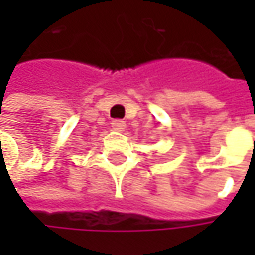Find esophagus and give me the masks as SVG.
<instances>
[{"mask_svg":"<svg viewBox=\"0 0 255 255\" xmlns=\"http://www.w3.org/2000/svg\"><path fill=\"white\" fill-rule=\"evenodd\" d=\"M112 128L116 130H123L126 128V122L122 119H115V121H112Z\"/></svg>","mask_w":255,"mask_h":255,"instance_id":"esophagus-1","label":"esophagus"}]
</instances>
